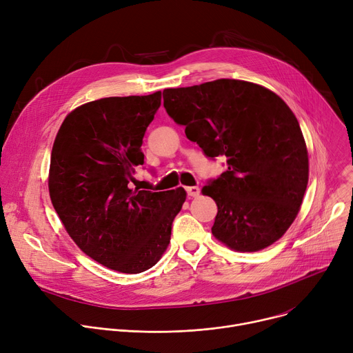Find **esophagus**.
<instances>
[{
  "mask_svg": "<svg viewBox=\"0 0 353 353\" xmlns=\"http://www.w3.org/2000/svg\"><path fill=\"white\" fill-rule=\"evenodd\" d=\"M186 193L189 198H196V196H199L201 189H199V186H189V188H186Z\"/></svg>",
  "mask_w": 353,
  "mask_h": 353,
  "instance_id": "obj_1",
  "label": "esophagus"
}]
</instances>
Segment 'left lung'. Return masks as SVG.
<instances>
[{"label":"left lung","mask_w":353,"mask_h":353,"mask_svg":"<svg viewBox=\"0 0 353 353\" xmlns=\"http://www.w3.org/2000/svg\"><path fill=\"white\" fill-rule=\"evenodd\" d=\"M164 108L206 157L227 171L202 193L217 205L213 236L241 252L278 241L294 221L308 182V154L294 113L275 92L221 80L163 92Z\"/></svg>","instance_id":"1"}]
</instances>
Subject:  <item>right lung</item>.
Wrapping results in <instances>:
<instances>
[{
	"label": "right lung",
	"instance_id": "obj_1",
	"mask_svg": "<svg viewBox=\"0 0 353 353\" xmlns=\"http://www.w3.org/2000/svg\"><path fill=\"white\" fill-rule=\"evenodd\" d=\"M161 105V91L110 97L67 114L54 139L49 192L68 236L101 265L140 273L160 261L171 240L183 188H132L144 164L141 144Z\"/></svg>",
	"mask_w": 353,
	"mask_h": 353
}]
</instances>
